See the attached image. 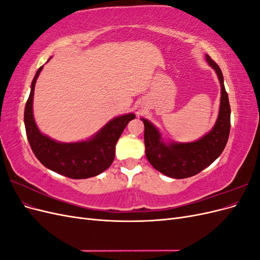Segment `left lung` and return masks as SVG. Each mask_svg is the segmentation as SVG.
Here are the masks:
<instances>
[{
    "label": "left lung",
    "mask_w": 260,
    "mask_h": 260,
    "mask_svg": "<svg viewBox=\"0 0 260 260\" xmlns=\"http://www.w3.org/2000/svg\"><path fill=\"white\" fill-rule=\"evenodd\" d=\"M206 60L215 69L221 86L219 115L210 132L190 143H165L159 130L145 118H141L144 123L146 158L156 170L170 178L184 179L198 175L218 158L229 139L231 108L223 84V76L221 69L208 55Z\"/></svg>",
    "instance_id": "left-lung-1"
}]
</instances>
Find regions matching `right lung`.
I'll list each match as a JSON object with an SVG mask.
<instances>
[{
	"instance_id": "add662e5",
	"label": "right lung",
	"mask_w": 260,
	"mask_h": 260,
	"mask_svg": "<svg viewBox=\"0 0 260 260\" xmlns=\"http://www.w3.org/2000/svg\"><path fill=\"white\" fill-rule=\"evenodd\" d=\"M42 68L43 66L38 69L31 83L23 115L27 138L34 154L44 167L68 178L86 179L102 174L112 165L117 141L136 115L127 114L114 118L95 136L81 142L61 143L44 136L37 127L32 112L35 85Z\"/></svg>"
}]
</instances>
